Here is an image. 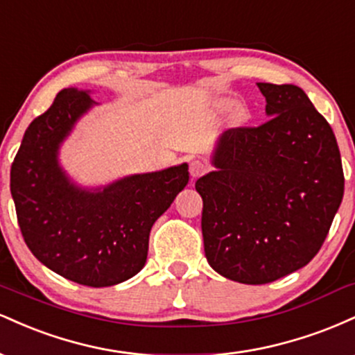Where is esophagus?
<instances>
[{
    "label": "esophagus",
    "instance_id": "esophagus-1",
    "mask_svg": "<svg viewBox=\"0 0 355 355\" xmlns=\"http://www.w3.org/2000/svg\"><path fill=\"white\" fill-rule=\"evenodd\" d=\"M189 170H190L191 177L198 178V177H202V175L207 172V165L203 164V162H200V160H191Z\"/></svg>",
    "mask_w": 355,
    "mask_h": 355
}]
</instances>
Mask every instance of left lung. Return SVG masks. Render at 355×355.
Wrapping results in <instances>:
<instances>
[{
  "mask_svg": "<svg viewBox=\"0 0 355 355\" xmlns=\"http://www.w3.org/2000/svg\"><path fill=\"white\" fill-rule=\"evenodd\" d=\"M268 120L220 133L214 170L195 182L210 267L259 285L307 266L320 250L344 195L331 125L295 85L257 83Z\"/></svg>",
  "mask_w": 355,
  "mask_h": 355,
  "instance_id": "8db88e82",
  "label": "left lung"
}]
</instances>
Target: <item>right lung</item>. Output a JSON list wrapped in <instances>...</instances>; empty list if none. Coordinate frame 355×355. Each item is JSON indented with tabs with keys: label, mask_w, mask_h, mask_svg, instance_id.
I'll return each instance as SVG.
<instances>
[{
	"label": "right lung",
	"mask_w": 355,
	"mask_h": 355,
	"mask_svg": "<svg viewBox=\"0 0 355 355\" xmlns=\"http://www.w3.org/2000/svg\"><path fill=\"white\" fill-rule=\"evenodd\" d=\"M92 89L64 88L24 132L11 195L28 248L50 270L88 287L125 282L145 267L153 223L189 183V165L85 187L60 160L78 121L98 107Z\"/></svg>",
	"instance_id": "obj_1"
}]
</instances>
